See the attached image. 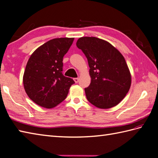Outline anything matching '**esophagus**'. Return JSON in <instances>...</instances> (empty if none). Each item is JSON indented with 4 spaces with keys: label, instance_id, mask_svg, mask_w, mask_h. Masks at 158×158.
I'll return each instance as SVG.
<instances>
[{
    "label": "esophagus",
    "instance_id": "34e87169",
    "mask_svg": "<svg viewBox=\"0 0 158 158\" xmlns=\"http://www.w3.org/2000/svg\"><path fill=\"white\" fill-rule=\"evenodd\" d=\"M79 80V78H74V81H75V83H78Z\"/></svg>",
    "mask_w": 158,
    "mask_h": 158
}]
</instances>
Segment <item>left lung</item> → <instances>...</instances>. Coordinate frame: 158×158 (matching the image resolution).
<instances>
[{"label": "left lung", "mask_w": 158, "mask_h": 158, "mask_svg": "<svg viewBox=\"0 0 158 158\" xmlns=\"http://www.w3.org/2000/svg\"><path fill=\"white\" fill-rule=\"evenodd\" d=\"M76 45L86 56L90 68L91 83L85 88L87 99L100 109L118 105L131 85L130 70L122 53L109 42L96 37L79 38Z\"/></svg>", "instance_id": "1"}]
</instances>
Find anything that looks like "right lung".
<instances>
[{
    "label": "right lung",
    "instance_id": "right-lung-1",
    "mask_svg": "<svg viewBox=\"0 0 158 158\" xmlns=\"http://www.w3.org/2000/svg\"><path fill=\"white\" fill-rule=\"evenodd\" d=\"M74 38L53 39L30 57L23 77L25 91L38 105L51 109L64 100L74 80L64 76L63 57Z\"/></svg>",
    "mask_w": 158,
    "mask_h": 158
}]
</instances>
